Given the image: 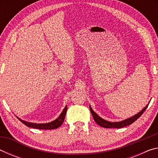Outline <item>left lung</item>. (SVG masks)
Here are the masks:
<instances>
[{
    "label": "left lung",
    "instance_id": "1",
    "mask_svg": "<svg viewBox=\"0 0 158 158\" xmlns=\"http://www.w3.org/2000/svg\"><path fill=\"white\" fill-rule=\"evenodd\" d=\"M149 104H148L145 107H144L142 110H141L139 113H138L137 114L135 115L134 116H132L131 118H129L125 119L124 121H122L121 122H115V123H111V122H109L106 121L105 120H104L100 118L98 115L95 113V112L93 111V110L91 108V106H90V110L91 114L93 115V118H94L95 121L96 122V123H98L100 126L105 127V128H121V127H124L125 126H127V125H130L132 123H133L134 122L139 118L141 115L143 114V113L146 109V108L148 107Z\"/></svg>",
    "mask_w": 158,
    "mask_h": 158
}]
</instances>
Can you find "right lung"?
Masks as SVG:
<instances>
[{"label": "right lung", "instance_id": "right-lung-1", "mask_svg": "<svg viewBox=\"0 0 158 158\" xmlns=\"http://www.w3.org/2000/svg\"><path fill=\"white\" fill-rule=\"evenodd\" d=\"M67 106L65 107V109H63V111H62V113L60 114L59 117L57 119H56L55 121H53L51 123H44V124H37V123H28V122H26L24 121H22L20 118L18 119L19 121L23 123V124L26 126H28L29 127H33V128H35V129H39V130H53V129H56V128L59 127L65 120V114L67 112Z\"/></svg>", "mask_w": 158, "mask_h": 158}]
</instances>
